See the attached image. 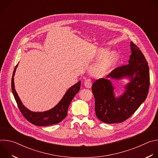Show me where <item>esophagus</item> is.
Here are the masks:
<instances>
[{"instance_id":"obj_1","label":"esophagus","mask_w":158,"mask_h":158,"mask_svg":"<svg viewBox=\"0 0 158 158\" xmlns=\"http://www.w3.org/2000/svg\"><path fill=\"white\" fill-rule=\"evenodd\" d=\"M84 85L87 88H91L92 86V81L91 79H87L84 81Z\"/></svg>"}]
</instances>
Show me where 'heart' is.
Instances as JSON below:
<instances>
[{
  "label": "heart",
  "mask_w": 158,
  "mask_h": 158,
  "mask_svg": "<svg viewBox=\"0 0 158 158\" xmlns=\"http://www.w3.org/2000/svg\"><path fill=\"white\" fill-rule=\"evenodd\" d=\"M107 51L108 49L107 48L99 49L98 51L97 56H100L104 54ZM118 58V54L115 51H112L108 52L98 59V60L91 66L90 73L93 76L96 77H101L106 75L112 65L116 63Z\"/></svg>",
  "instance_id": "heart-1"
}]
</instances>
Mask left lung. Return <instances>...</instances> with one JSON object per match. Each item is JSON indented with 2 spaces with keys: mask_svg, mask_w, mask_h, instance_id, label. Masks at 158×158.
Here are the masks:
<instances>
[{
  "mask_svg": "<svg viewBox=\"0 0 158 158\" xmlns=\"http://www.w3.org/2000/svg\"><path fill=\"white\" fill-rule=\"evenodd\" d=\"M128 64L118 67L106 78L96 81L92 85L95 98V112L103 123H122L131 116L146 100L149 87V69L142 52L131 42ZM127 78L124 93L116 97L112 79Z\"/></svg>",
  "mask_w": 158,
  "mask_h": 158,
  "instance_id": "left-lung-1",
  "label": "left lung"
}]
</instances>
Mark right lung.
I'll return each mask as SVG.
<instances>
[{
	"label": "right lung",
	"mask_w": 158,
	"mask_h": 158,
	"mask_svg": "<svg viewBox=\"0 0 158 158\" xmlns=\"http://www.w3.org/2000/svg\"><path fill=\"white\" fill-rule=\"evenodd\" d=\"M18 64L15 66L11 81L12 91L18 107L25 118L32 124L38 126H46L57 124L67 115V110L75 95L79 91L81 81H79L67 90L61 100L53 108L44 112H34L28 109L20 99L14 85V76Z\"/></svg>",
	"instance_id": "1"
}]
</instances>
